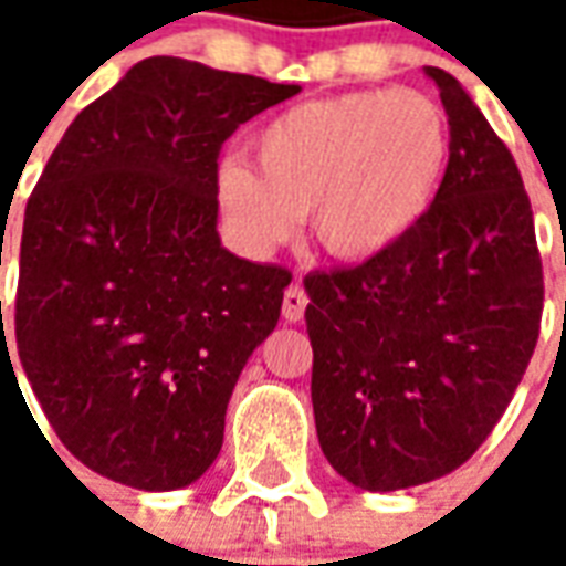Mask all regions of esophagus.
Listing matches in <instances>:
<instances>
[{
  "label": "esophagus",
  "mask_w": 566,
  "mask_h": 566,
  "mask_svg": "<svg viewBox=\"0 0 566 566\" xmlns=\"http://www.w3.org/2000/svg\"><path fill=\"white\" fill-rule=\"evenodd\" d=\"M306 303H308L306 291H303L300 284H291V287L284 291V300H282L284 321H291V324L303 321V315H306Z\"/></svg>",
  "instance_id": "34e87169"
}]
</instances>
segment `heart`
<instances>
[{
	"label": "heart",
	"mask_w": 566,
	"mask_h": 566,
	"mask_svg": "<svg viewBox=\"0 0 566 566\" xmlns=\"http://www.w3.org/2000/svg\"><path fill=\"white\" fill-rule=\"evenodd\" d=\"M254 163L227 157L214 199L251 258L284 245L308 211L315 245L339 263L385 258L424 223L446 185L449 120L409 87L308 99L251 139Z\"/></svg>",
	"instance_id": "obj_1"
}]
</instances>
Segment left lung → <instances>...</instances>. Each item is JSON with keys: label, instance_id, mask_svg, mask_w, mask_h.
<instances>
[{"label": "left lung", "instance_id": "8db88e82", "mask_svg": "<svg viewBox=\"0 0 566 566\" xmlns=\"http://www.w3.org/2000/svg\"><path fill=\"white\" fill-rule=\"evenodd\" d=\"M451 157L433 211L385 258L308 272L312 409L324 458L364 491L458 470L534 355L543 266L518 166L437 66Z\"/></svg>", "mask_w": 566, "mask_h": 566}]
</instances>
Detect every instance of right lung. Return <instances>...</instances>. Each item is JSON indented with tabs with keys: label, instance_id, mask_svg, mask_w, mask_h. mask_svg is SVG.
Segmentation results:
<instances>
[{
	"label": "right lung",
	"instance_id": "add662e5",
	"mask_svg": "<svg viewBox=\"0 0 566 566\" xmlns=\"http://www.w3.org/2000/svg\"><path fill=\"white\" fill-rule=\"evenodd\" d=\"M294 93L148 56L72 120L44 166L11 327L42 412L93 473L175 491L218 458L230 394L291 284L282 266L221 245L218 154Z\"/></svg>",
	"mask_w": 566,
	"mask_h": 566
}]
</instances>
